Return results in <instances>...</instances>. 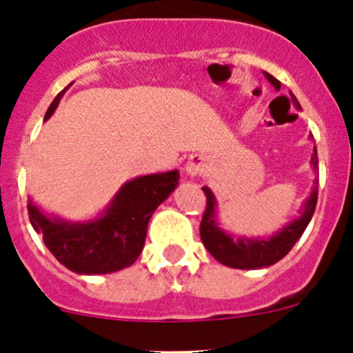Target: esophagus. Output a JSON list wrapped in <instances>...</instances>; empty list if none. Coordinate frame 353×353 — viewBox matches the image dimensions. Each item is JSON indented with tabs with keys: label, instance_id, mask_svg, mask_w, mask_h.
<instances>
[{
	"label": "esophagus",
	"instance_id": "esophagus-1",
	"mask_svg": "<svg viewBox=\"0 0 353 353\" xmlns=\"http://www.w3.org/2000/svg\"><path fill=\"white\" fill-rule=\"evenodd\" d=\"M206 170V162H205V157L203 155H191L190 160L186 163V172L190 176H201L205 174Z\"/></svg>",
	"mask_w": 353,
	"mask_h": 353
}]
</instances>
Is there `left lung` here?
<instances>
[{"label": "left lung", "mask_w": 353, "mask_h": 353, "mask_svg": "<svg viewBox=\"0 0 353 353\" xmlns=\"http://www.w3.org/2000/svg\"><path fill=\"white\" fill-rule=\"evenodd\" d=\"M266 78L280 88V81L276 80L273 74L266 73ZM295 105H299L297 99H294ZM311 163L318 167V152L314 148V155H312ZM203 193L206 196V208L203 212L201 223H199V236H201L203 244L208 249L210 254L220 261L222 265L230 266V268L239 270H254V268H265V266L273 265V263L280 261L283 256L294 248L299 237L304 234L305 227H307L309 220H311L312 213L316 210V203H318V186L312 190L311 196L307 198L304 205V212L302 216L288 223L282 232L276 236L270 237V239L252 241V239H236L227 236L223 230L216 227L215 220H213V206H215V198H213L212 191L208 188H203Z\"/></svg>", "instance_id": "8db88e82"}]
</instances>
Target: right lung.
<instances>
[{
  "mask_svg": "<svg viewBox=\"0 0 353 353\" xmlns=\"http://www.w3.org/2000/svg\"><path fill=\"white\" fill-rule=\"evenodd\" d=\"M59 92L46 112L51 117L58 108ZM179 172L138 177L130 181L110 203L108 213L90 223H68L51 220L32 201L28 219L35 232L42 234L46 248L61 265L80 275H102L128 268L137 261L147 237L152 213L177 186Z\"/></svg>",
  "mask_w": 353,
  "mask_h": 353,
  "instance_id": "add662e5",
  "label": "right lung"
}]
</instances>
